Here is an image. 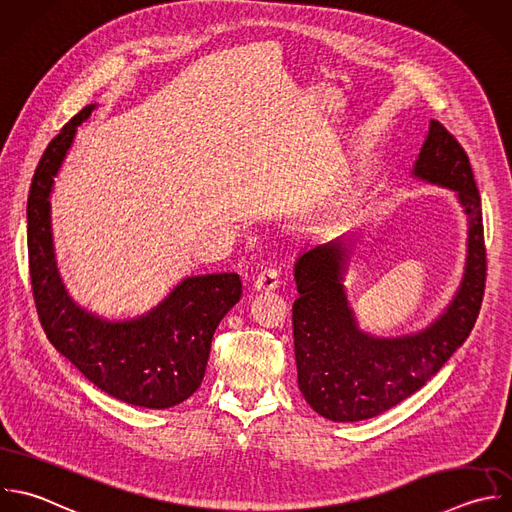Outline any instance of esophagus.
<instances>
[{"mask_svg":"<svg viewBox=\"0 0 512 512\" xmlns=\"http://www.w3.org/2000/svg\"><path fill=\"white\" fill-rule=\"evenodd\" d=\"M278 284H280L278 272L274 268H266L258 274V278L254 282V290L256 292H272V290L278 288Z\"/></svg>","mask_w":512,"mask_h":512,"instance_id":"obj_1","label":"esophagus"}]
</instances>
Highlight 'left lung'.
I'll return each instance as SVG.
<instances>
[{
	"mask_svg": "<svg viewBox=\"0 0 512 512\" xmlns=\"http://www.w3.org/2000/svg\"><path fill=\"white\" fill-rule=\"evenodd\" d=\"M410 174L452 190L468 226L460 284L428 326L400 336L360 328L344 286L346 234L306 248L294 262L298 386L306 402L334 422L374 418L422 388L468 338L480 310L486 278L480 194L466 152L440 122L430 120Z\"/></svg>",
	"mask_w": 512,
	"mask_h": 512,
	"instance_id": "obj_1",
	"label": "left lung"
}]
</instances>
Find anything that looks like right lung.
Here are the masks:
<instances>
[{"mask_svg": "<svg viewBox=\"0 0 512 512\" xmlns=\"http://www.w3.org/2000/svg\"><path fill=\"white\" fill-rule=\"evenodd\" d=\"M96 104L76 114L46 148L28 198V254L40 322L54 348L106 394L144 408H170L202 384L212 336L242 296L234 272L182 278L152 310L124 320L80 306L56 262L52 236L54 178L78 128Z\"/></svg>", "mask_w": 512, "mask_h": 512, "instance_id": "1", "label": "right lung"}]
</instances>
